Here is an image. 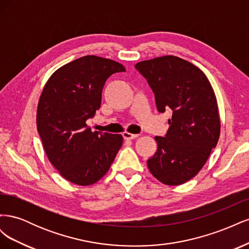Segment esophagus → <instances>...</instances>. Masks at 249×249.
Returning a JSON list of instances; mask_svg holds the SVG:
<instances>
[{"label": "esophagus", "instance_id": "1", "mask_svg": "<svg viewBox=\"0 0 249 249\" xmlns=\"http://www.w3.org/2000/svg\"><path fill=\"white\" fill-rule=\"evenodd\" d=\"M123 136H124V138L126 139V140H132V139L137 138V137L139 136V135H138V134H131V133H129V132H124V133H123Z\"/></svg>", "mask_w": 249, "mask_h": 249}]
</instances>
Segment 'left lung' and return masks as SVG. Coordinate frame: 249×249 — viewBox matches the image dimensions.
Masks as SVG:
<instances>
[{
    "instance_id": "left-lung-1",
    "label": "left lung",
    "mask_w": 249,
    "mask_h": 249,
    "mask_svg": "<svg viewBox=\"0 0 249 249\" xmlns=\"http://www.w3.org/2000/svg\"><path fill=\"white\" fill-rule=\"evenodd\" d=\"M135 69L154 91L158 111L172 112L165 137H155L158 149L148 169L165 185L184 184L199 172L219 139L214 90L198 67L176 56L145 60Z\"/></svg>"
}]
</instances>
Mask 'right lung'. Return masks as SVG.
Wrapping results in <instances>:
<instances>
[{
  "instance_id": "obj_1",
  "label": "right lung",
  "mask_w": 249,
  "mask_h": 249,
  "mask_svg": "<svg viewBox=\"0 0 249 249\" xmlns=\"http://www.w3.org/2000/svg\"><path fill=\"white\" fill-rule=\"evenodd\" d=\"M120 71L125 69L116 61L84 56L60 67L44 85L37 107V131L50 162L73 184L96 183L122 147V135L91 132L86 124L101 107L107 79Z\"/></svg>"
}]
</instances>
